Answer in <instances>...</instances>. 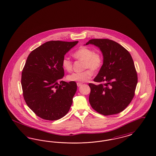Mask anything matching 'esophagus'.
Returning a JSON list of instances; mask_svg holds the SVG:
<instances>
[{
    "instance_id": "obj_1",
    "label": "esophagus",
    "mask_w": 156,
    "mask_h": 156,
    "mask_svg": "<svg viewBox=\"0 0 156 156\" xmlns=\"http://www.w3.org/2000/svg\"><path fill=\"white\" fill-rule=\"evenodd\" d=\"M82 85V83H80V82H78V83H77V86H78V87H81Z\"/></svg>"
}]
</instances>
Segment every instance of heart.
Here are the masks:
<instances>
[{
	"mask_svg": "<svg viewBox=\"0 0 156 156\" xmlns=\"http://www.w3.org/2000/svg\"><path fill=\"white\" fill-rule=\"evenodd\" d=\"M73 56L77 60L85 62L84 68L88 69L82 73H74L67 76L69 81L83 82L88 81L94 75V71L99 70L103 63V58L99 51L87 47H81L73 53ZM62 67L66 71L70 72L73 69V64L68 57L62 59Z\"/></svg>",
	"mask_w": 156,
	"mask_h": 156,
	"instance_id": "obj_1",
	"label": "heart"
}]
</instances>
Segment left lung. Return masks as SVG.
<instances>
[{
    "label": "left lung",
    "instance_id": "8db88e82",
    "mask_svg": "<svg viewBox=\"0 0 156 156\" xmlns=\"http://www.w3.org/2000/svg\"><path fill=\"white\" fill-rule=\"evenodd\" d=\"M98 47L103 63L94 81L89 83V100L95 111L104 115L118 114L129 105L135 95L137 73L130 53L121 44L108 39H93L86 45Z\"/></svg>",
    "mask_w": 156,
    "mask_h": 156
}]
</instances>
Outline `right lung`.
<instances>
[{
  "label": "right lung",
  "instance_id": "1",
  "mask_svg": "<svg viewBox=\"0 0 156 156\" xmlns=\"http://www.w3.org/2000/svg\"><path fill=\"white\" fill-rule=\"evenodd\" d=\"M78 41H49L32 51L21 75L25 102L41 119L54 121L69 112L76 91L75 82L62 81V59Z\"/></svg>",
  "mask_w": 156,
  "mask_h": 156
}]
</instances>
